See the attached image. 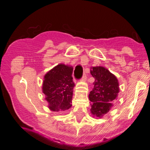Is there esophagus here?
I'll return each mask as SVG.
<instances>
[{"label": "esophagus", "mask_w": 150, "mask_h": 150, "mask_svg": "<svg viewBox=\"0 0 150 150\" xmlns=\"http://www.w3.org/2000/svg\"><path fill=\"white\" fill-rule=\"evenodd\" d=\"M81 81H82L83 82H86V81H87V78H86V74H83V75L82 78H81Z\"/></svg>", "instance_id": "34e87169"}]
</instances>
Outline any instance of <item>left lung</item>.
<instances>
[{
    "label": "left lung",
    "instance_id": "8db88e82",
    "mask_svg": "<svg viewBox=\"0 0 150 150\" xmlns=\"http://www.w3.org/2000/svg\"><path fill=\"white\" fill-rule=\"evenodd\" d=\"M90 72L95 79L93 88L88 96L91 113L93 117L102 118L110 111L117 98L120 91L118 80L114 74L102 66L92 67Z\"/></svg>",
    "mask_w": 150,
    "mask_h": 150
}]
</instances>
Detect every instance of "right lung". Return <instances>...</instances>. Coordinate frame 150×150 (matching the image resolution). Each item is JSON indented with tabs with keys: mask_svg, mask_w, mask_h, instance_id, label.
Here are the masks:
<instances>
[{
	"mask_svg": "<svg viewBox=\"0 0 150 150\" xmlns=\"http://www.w3.org/2000/svg\"><path fill=\"white\" fill-rule=\"evenodd\" d=\"M73 67L59 64L44 75L42 91L51 111H64L72 106L75 83L72 81Z\"/></svg>",
	"mask_w": 150,
	"mask_h": 150,
	"instance_id": "right-lung-1",
	"label": "right lung"
}]
</instances>
